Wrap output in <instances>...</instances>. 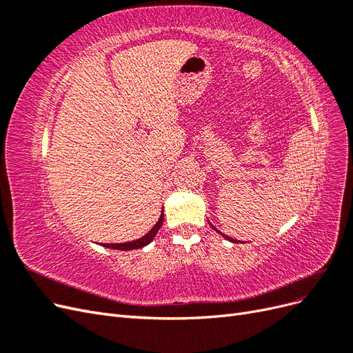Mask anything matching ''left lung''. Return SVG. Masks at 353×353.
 <instances>
[{
  "label": "left lung",
  "mask_w": 353,
  "mask_h": 353,
  "mask_svg": "<svg viewBox=\"0 0 353 353\" xmlns=\"http://www.w3.org/2000/svg\"><path fill=\"white\" fill-rule=\"evenodd\" d=\"M213 228H215V227H213ZM215 230H216V228H215ZM221 234H222V232H221ZM222 236H223V237H225L227 240H230V241H232V243H236V240H234V239H230L228 236H225V234H222Z\"/></svg>",
  "instance_id": "obj_1"
}]
</instances>
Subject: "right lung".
Masks as SVG:
<instances>
[{
  "label": "right lung",
  "mask_w": 353,
  "mask_h": 353,
  "mask_svg": "<svg viewBox=\"0 0 353 353\" xmlns=\"http://www.w3.org/2000/svg\"><path fill=\"white\" fill-rule=\"evenodd\" d=\"M163 223V209H162V213H160V218L159 221L156 222V225L148 231L144 237L138 239V240H134V241H130V243H117V244H103L104 248H109V249H117V250H132V249H141L144 248V245H147L148 243H152V240L154 239V236L157 234V231L160 230V227H162Z\"/></svg>",
  "instance_id": "add662e5"
}]
</instances>
